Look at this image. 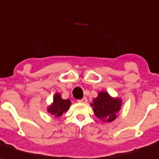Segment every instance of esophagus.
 I'll return each mask as SVG.
<instances>
[{
  "instance_id": "obj_1",
  "label": "esophagus",
  "mask_w": 159,
  "mask_h": 159,
  "mask_svg": "<svg viewBox=\"0 0 159 159\" xmlns=\"http://www.w3.org/2000/svg\"><path fill=\"white\" fill-rule=\"evenodd\" d=\"M78 102H79V103H87V98H83L82 99L78 100Z\"/></svg>"
}]
</instances>
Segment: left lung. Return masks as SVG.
Wrapping results in <instances>:
<instances>
[{"label": "left lung", "mask_w": 159, "mask_h": 159, "mask_svg": "<svg viewBox=\"0 0 159 159\" xmlns=\"http://www.w3.org/2000/svg\"><path fill=\"white\" fill-rule=\"evenodd\" d=\"M121 98H114L105 91L98 92V97L93 98L91 106L97 117L103 122H111L117 117L121 109Z\"/></svg>", "instance_id": "8db88e82"}]
</instances>
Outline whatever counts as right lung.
<instances>
[{"mask_svg":"<svg viewBox=\"0 0 159 159\" xmlns=\"http://www.w3.org/2000/svg\"><path fill=\"white\" fill-rule=\"evenodd\" d=\"M71 104L70 99H63L59 92H56L53 97V102L47 107V110L53 116L60 117L69 110Z\"/></svg>","mask_w":159,"mask_h":159,"instance_id":"obj_1","label":"right lung"}]
</instances>
